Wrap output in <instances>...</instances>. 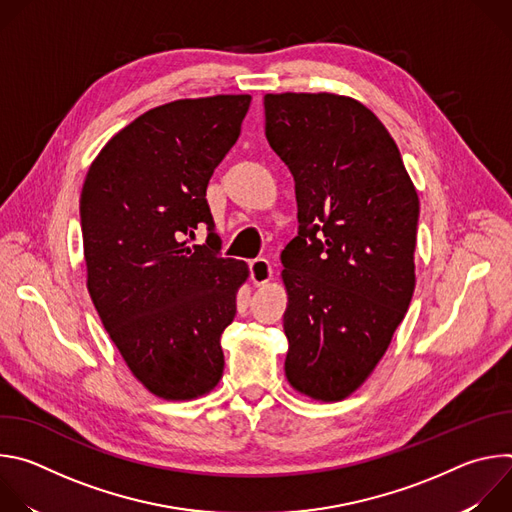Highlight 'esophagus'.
I'll use <instances>...</instances> for the list:
<instances>
[{
	"label": "esophagus",
	"mask_w": 512,
	"mask_h": 512,
	"mask_svg": "<svg viewBox=\"0 0 512 512\" xmlns=\"http://www.w3.org/2000/svg\"><path fill=\"white\" fill-rule=\"evenodd\" d=\"M249 269H251V281H253L255 285H265V283L271 279V275H273L271 263H269L267 259H255V261H251Z\"/></svg>",
	"instance_id": "34e87169"
}]
</instances>
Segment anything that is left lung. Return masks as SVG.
I'll return each instance as SVG.
<instances>
[{
    "label": "left lung",
    "instance_id": "left-lung-1",
    "mask_svg": "<svg viewBox=\"0 0 512 512\" xmlns=\"http://www.w3.org/2000/svg\"><path fill=\"white\" fill-rule=\"evenodd\" d=\"M265 137L296 182L281 253L287 383L332 403L371 377L415 289L419 198L379 117L334 93L265 95Z\"/></svg>",
    "mask_w": 512,
    "mask_h": 512
}]
</instances>
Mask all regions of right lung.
Wrapping results in <instances>:
<instances>
[{"label":"right lung","mask_w":512,"mask_h":512,"mask_svg":"<svg viewBox=\"0 0 512 512\" xmlns=\"http://www.w3.org/2000/svg\"><path fill=\"white\" fill-rule=\"evenodd\" d=\"M251 95L145 111L93 160L81 192L87 289L131 375L166 401L210 393L245 261L218 255L206 186L241 133ZM202 222L206 246L187 235Z\"/></svg>","instance_id":"add662e5"}]
</instances>
